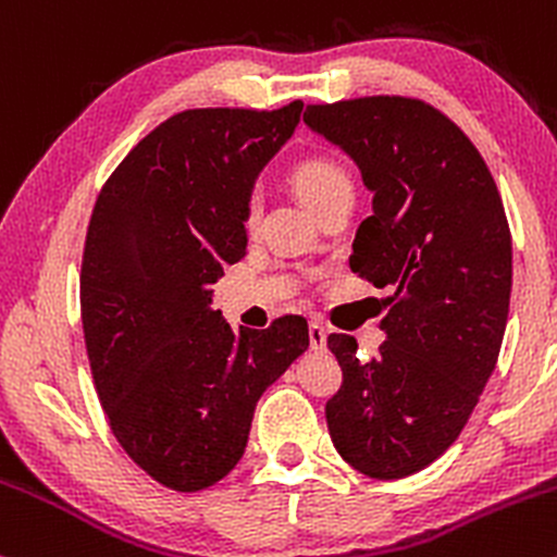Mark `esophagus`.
<instances>
[{
  "mask_svg": "<svg viewBox=\"0 0 557 557\" xmlns=\"http://www.w3.org/2000/svg\"><path fill=\"white\" fill-rule=\"evenodd\" d=\"M309 341L314 350H324L327 348V330H324L319 322H311L309 324Z\"/></svg>",
  "mask_w": 557,
  "mask_h": 557,
  "instance_id": "obj_1",
  "label": "esophagus"
}]
</instances>
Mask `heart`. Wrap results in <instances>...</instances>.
<instances>
[{"mask_svg": "<svg viewBox=\"0 0 557 557\" xmlns=\"http://www.w3.org/2000/svg\"><path fill=\"white\" fill-rule=\"evenodd\" d=\"M293 185L298 194L311 203V209L319 212L324 203L332 201L335 196L350 194L354 183H350L348 172H345L335 159L330 157H309L293 168ZM261 220V196L257 190L246 196L243 203V225L246 230H257Z\"/></svg>", "mask_w": 557, "mask_h": 557, "instance_id": "heart-1", "label": "heart"}]
</instances>
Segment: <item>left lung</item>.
Wrapping results in <instances>:
<instances>
[{
	"mask_svg": "<svg viewBox=\"0 0 557 557\" xmlns=\"http://www.w3.org/2000/svg\"><path fill=\"white\" fill-rule=\"evenodd\" d=\"M304 120L374 190L350 270L393 287L374 359L327 337L343 369L324 406L332 445L372 479L411 476L456 443L495 372L513 274L500 190L461 127L413 96L309 104Z\"/></svg>",
	"mask_w": 557,
	"mask_h": 557,
	"instance_id": "1",
	"label": "left lung"
}]
</instances>
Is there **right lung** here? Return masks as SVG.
I'll list each match as a JSON object with an SVG mask.
<instances>
[{"mask_svg":"<svg viewBox=\"0 0 557 557\" xmlns=\"http://www.w3.org/2000/svg\"><path fill=\"white\" fill-rule=\"evenodd\" d=\"M300 110L172 114L96 196L81 264L94 387L123 450L170 490L235 469L261 393L309 348L304 317L235 335L212 309L222 267L246 257V196Z\"/></svg>","mask_w":557,"mask_h":557,"instance_id":"right-lung-1","label":"right lung"}]
</instances>
